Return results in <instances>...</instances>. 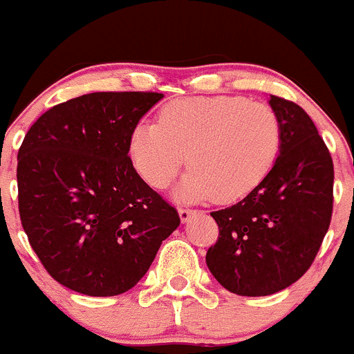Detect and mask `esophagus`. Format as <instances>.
<instances>
[{"label":"esophagus","instance_id":"esophagus-1","mask_svg":"<svg viewBox=\"0 0 354 354\" xmlns=\"http://www.w3.org/2000/svg\"><path fill=\"white\" fill-rule=\"evenodd\" d=\"M194 209H185V208H180L178 209V216H180V222L182 223H185V222H189V220H191V216L194 215Z\"/></svg>","mask_w":354,"mask_h":354}]
</instances>
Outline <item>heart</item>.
<instances>
[{
	"mask_svg": "<svg viewBox=\"0 0 354 354\" xmlns=\"http://www.w3.org/2000/svg\"><path fill=\"white\" fill-rule=\"evenodd\" d=\"M282 131L267 104L241 96L182 97L167 103L155 122H139L129 136V158L153 189H165L187 162L180 201L234 203L270 174Z\"/></svg>",
	"mask_w": 354,
	"mask_h": 354,
	"instance_id": "obj_1",
	"label": "heart"
}]
</instances>
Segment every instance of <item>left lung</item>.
Instances as JSON below:
<instances>
[{"label": "left lung", "instance_id": "obj_1", "mask_svg": "<svg viewBox=\"0 0 354 354\" xmlns=\"http://www.w3.org/2000/svg\"><path fill=\"white\" fill-rule=\"evenodd\" d=\"M281 151L270 174L230 208L213 212L218 241L206 265L227 291L268 296L310 268L332 216L334 165L313 120L296 103L270 96Z\"/></svg>", "mask_w": 354, "mask_h": 354}]
</instances>
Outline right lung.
Masks as SVG:
<instances>
[{"label":"right lung","mask_w":354,"mask_h":354,"mask_svg":"<svg viewBox=\"0 0 354 354\" xmlns=\"http://www.w3.org/2000/svg\"><path fill=\"white\" fill-rule=\"evenodd\" d=\"M160 93H91L57 104L19 149V212L48 274L87 296H117L151 267L180 218L136 172L129 136Z\"/></svg>","instance_id":"right-lung-1"}]
</instances>
